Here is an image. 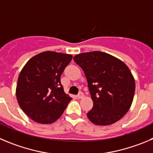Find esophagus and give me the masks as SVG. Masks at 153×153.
I'll return each instance as SVG.
<instances>
[{"label":"esophagus","instance_id":"obj_1","mask_svg":"<svg viewBox=\"0 0 153 153\" xmlns=\"http://www.w3.org/2000/svg\"><path fill=\"white\" fill-rule=\"evenodd\" d=\"M84 94H82V93H80V94H78V95L77 96V97L78 98V99H81V98H83L84 97Z\"/></svg>","mask_w":153,"mask_h":153}]
</instances>
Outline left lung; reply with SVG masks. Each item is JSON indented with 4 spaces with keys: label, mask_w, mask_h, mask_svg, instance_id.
I'll use <instances>...</instances> for the list:
<instances>
[{
    "label": "left lung",
    "mask_w": 153,
    "mask_h": 153,
    "mask_svg": "<svg viewBox=\"0 0 153 153\" xmlns=\"http://www.w3.org/2000/svg\"><path fill=\"white\" fill-rule=\"evenodd\" d=\"M74 61L83 69L94 106L87 115L97 125L119 121L132 104L135 80L121 59L101 51L75 55Z\"/></svg>",
    "instance_id": "obj_1"
}]
</instances>
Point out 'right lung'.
Returning a JSON list of instances; mask_svg holds the SVG:
<instances>
[{
	"mask_svg": "<svg viewBox=\"0 0 153 153\" xmlns=\"http://www.w3.org/2000/svg\"><path fill=\"white\" fill-rule=\"evenodd\" d=\"M72 59L71 54L45 51L31 57L21 70L16 95L31 120L51 124L63 113L72 98L64 92L60 76Z\"/></svg>",
	"mask_w": 153,
	"mask_h": 153,
	"instance_id": "right-lung-1",
	"label": "right lung"
}]
</instances>
